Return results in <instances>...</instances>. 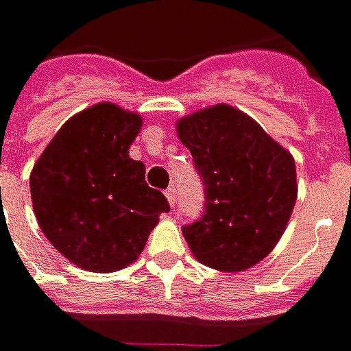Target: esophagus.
Listing matches in <instances>:
<instances>
[{
  "label": "esophagus",
  "mask_w": 351,
  "mask_h": 351,
  "mask_svg": "<svg viewBox=\"0 0 351 351\" xmlns=\"http://www.w3.org/2000/svg\"><path fill=\"white\" fill-rule=\"evenodd\" d=\"M165 195H167V202H169V206L175 207V204H176V190H175V186L167 188Z\"/></svg>",
  "instance_id": "1"
}]
</instances>
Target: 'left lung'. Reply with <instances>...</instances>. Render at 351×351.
<instances>
[{
    "label": "left lung",
    "instance_id": "obj_1",
    "mask_svg": "<svg viewBox=\"0 0 351 351\" xmlns=\"http://www.w3.org/2000/svg\"><path fill=\"white\" fill-rule=\"evenodd\" d=\"M176 134L206 184V213L182 228L190 252L223 273L257 265L278 244L294 209L292 154L226 104L178 119Z\"/></svg>",
    "mask_w": 351,
    "mask_h": 351
}]
</instances>
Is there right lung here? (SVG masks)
<instances>
[{
	"label": "right lung",
	"instance_id": "add662e5",
	"mask_svg": "<svg viewBox=\"0 0 351 351\" xmlns=\"http://www.w3.org/2000/svg\"><path fill=\"white\" fill-rule=\"evenodd\" d=\"M142 117L101 101L59 128L30 173V195L45 238L71 263L113 273L134 263L159 215L171 207L145 184L128 156Z\"/></svg>",
	"mask_w": 351,
	"mask_h": 351
}]
</instances>
